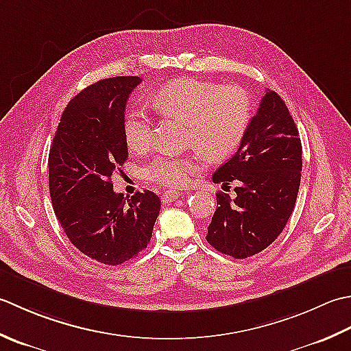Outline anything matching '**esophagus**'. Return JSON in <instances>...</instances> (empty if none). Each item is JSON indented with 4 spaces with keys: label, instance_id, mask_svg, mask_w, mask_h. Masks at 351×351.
I'll return each mask as SVG.
<instances>
[{
    "label": "esophagus",
    "instance_id": "1",
    "mask_svg": "<svg viewBox=\"0 0 351 351\" xmlns=\"http://www.w3.org/2000/svg\"><path fill=\"white\" fill-rule=\"evenodd\" d=\"M182 194L180 192H177V191H167V192H163V195H162V199L165 203H173V202H176V199L180 197Z\"/></svg>",
    "mask_w": 351,
    "mask_h": 351
}]
</instances>
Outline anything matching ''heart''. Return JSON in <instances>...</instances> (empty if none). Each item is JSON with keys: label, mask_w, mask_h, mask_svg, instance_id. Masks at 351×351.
Returning a JSON list of instances; mask_svg holds the SVG:
<instances>
[{"label": "heart", "mask_w": 351, "mask_h": 351, "mask_svg": "<svg viewBox=\"0 0 351 351\" xmlns=\"http://www.w3.org/2000/svg\"><path fill=\"white\" fill-rule=\"evenodd\" d=\"M153 107L162 117L189 125V154H159L144 167L149 183L165 188H186L212 160L236 152L252 121V98L239 86H224L180 78L153 97ZM124 138L133 153H145L153 142V124L148 112L132 109L124 119Z\"/></svg>", "instance_id": "b5f03b06"}]
</instances>
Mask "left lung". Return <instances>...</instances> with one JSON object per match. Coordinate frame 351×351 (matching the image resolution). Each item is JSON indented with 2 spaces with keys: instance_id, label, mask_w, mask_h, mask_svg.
Returning <instances> with one entry per match:
<instances>
[{
  "instance_id": "8db88e82",
  "label": "left lung",
  "mask_w": 351,
  "mask_h": 351,
  "mask_svg": "<svg viewBox=\"0 0 351 351\" xmlns=\"http://www.w3.org/2000/svg\"><path fill=\"white\" fill-rule=\"evenodd\" d=\"M302 167L298 128L280 95L267 90L238 152L212 177L213 183L239 186L234 198L217 194L207 242L234 259L273 244L295 207Z\"/></svg>"
}]
</instances>
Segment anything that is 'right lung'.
<instances>
[{
  "label": "right lung",
  "instance_id": "obj_1",
  "mask_svg": "<svg viewBox=\"0 0 351 351\" xmlns=\"http://www.w3.org/2000/svg\"><path fill=\"white\" fill-rule=\"evenodd\" d=\"M139 77H112L75 95L63 110L48 156L56 217L75 248L104 265H121L147 248L160 212L152 191L127 199L112 174L128 159L124 112Z\"/></svg>",
  "mask_w": 351,
  "mask_h": 351
}]
</instances>
